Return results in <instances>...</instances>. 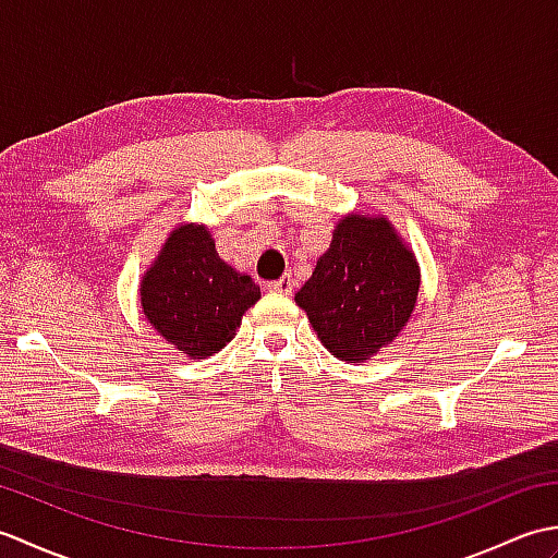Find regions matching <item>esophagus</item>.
Masks as SVG:
<instances>
[{
  "label": "esophagus",
  "instance_id": "34e87169",
  "mask_svg": "<svg viewBox=\"0 0 558 558\" xmlns=\"http://www.w3.org/2000/svg\"><path fill=\"white\" fill-rule=\"evenodd\" d=\"M292 288H294L292 276H282V278H278V280L268 282V290H270V292H278V294H292Z\"/></svg>",
  "mask_w": 558,
  "mask_h": 558
}]
</instances>
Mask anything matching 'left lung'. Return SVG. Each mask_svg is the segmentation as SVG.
I'll list each match as a JSON object with an SVG mask.
<instances>
[{
	"instance_id": "obj_1",
	"label": "left lung",
	"mask_w": 558,
	"mask_h": 558,
	"mask_svg": "<svg viewBox=\"0 0 558 558\" xmlns=\"http://www.w3.org/2000/svg\"><path fill=\"white\" fill-rule=\"evenodd\" d=\"M420 292L417 258L384 216L342 218L294 302L342 362H364L410 322Z\"/></svg>"
}]
</instances>
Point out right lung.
I'll return each instance as SVG.
<instances>
[{
  "label": "right lung",
  "instance_id": "right-lung-1",
  "mask_svg": "<svg viewBox=\"0 0 558 558\" xmlns=\"http://www.w3.org/2000/svg\"><path fill=\"white\" fill-rule=\"evenodd\" d=\"M258 300L256 282L225 264L206 225L194 222L170 232L141 280L148 324L192 360H206L228 345Z\"/></svg>",
  "mask_w": 558,
  "mask_h": 558
}]
</instances>
